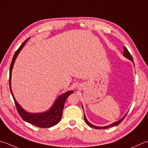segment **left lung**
<instances>
[{
	"label": "left lung",
	"mask_w": 148,
	"mask_h": 148,
	"mask_svg": "<svg viewBox=\"0 0 148 148\" xmlns=\"http://www.w3.org/2000/svg\"><path fill=\"white\" fill-rule=\"evenodd\" d=\"M123 56H124V57H125V58H126L127 59L131 60L132 62H133V63H134V65H135L134 62V60H133V58H132V55L130 54V53H129L128 50V49H127V48H126V47H124ZM82 107H83V105H82ZM83 111H84V110H83ZM126 114H127V113H126V114L125 115H124V117H123L122 119H121L119 120L118 121H116V122H115V123H112V124H110V125H108V126H97L94 125V124H91V123H90L88 122V120L86 119V116H85V113H84V119H85V122H86V124H87V125H88L89 126H90L91 128H95V129H106V128H110V127L115 126L118 125V124H119L123 121L124 117H126Z\"/></svg>",
	"instance_id": "8db88e82"
}]
</instances>
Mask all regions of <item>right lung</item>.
I'll use <instances>...</instances> for the list:
<instances>
[{"label": "right lung", "mask_w": 148, "mask_h": 148, "mask_svg": "<svg viewBox=\"0 0 148 148\" xmlns=\"http://www.w3.org/2000/svg\"><path fill=\"white\" fill-rule=\"evenodd\" d=\"M27 38L25 41L20 45V47L15 52V54H14L13 57L12 62H11L10 69V88L11 95L15 103L16 107V110L18 111L19 115H20L23 119L26 122L30 123L33 125L39 127V128H50L53 126H55L60 122L61 118L62 116L63 110L64 107L65 102L69 95L74 93V91L69 90L65 92L64 94H61L59 95L56 100L55 101L54 104L51 107V108L48 110L42 113H29L26 112L24 109L22 108V107L20 106L18 102L16 101L14 98L12 90H11V72H12L14 63L20 53V51L24 47L25 43L28 40Z\"/></svg>", "instance_id": "add662e5"}]
</instances>
